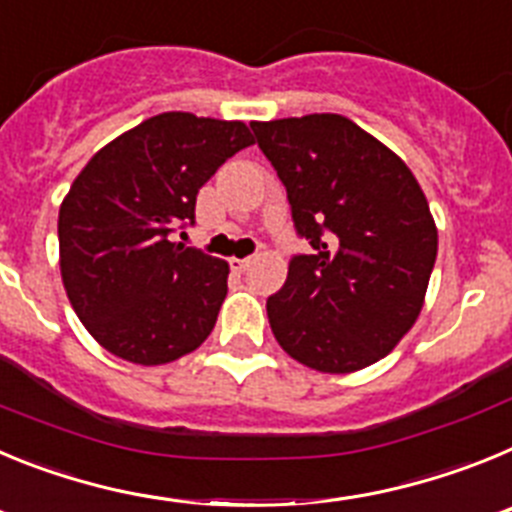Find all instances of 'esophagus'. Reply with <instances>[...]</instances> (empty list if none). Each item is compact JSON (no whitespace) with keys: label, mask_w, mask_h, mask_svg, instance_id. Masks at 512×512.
Wrapping results in <instances>:
<instances>
[{"label":"esophagus","mask_w":512,"mask_h":512,"mask_svg":"<svg viewBox=\"0 0 512 512\" xmlns=\"http://www.w3.org/2000/svg\"><path fill=\"white\" fill-rule=\"evenodd\" d=\"M253 264V259H230V269L233 271H246Z\"/></svg>","instance_id":"1"}]
</instances>
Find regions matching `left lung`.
Listing matches in <instances>:
<instances>
[{
    "mask_svg": "<svg viewBox=\"0 0 512 512\" xmlns=\"http://www.w3.org/2000/svg\"><path fill=\"white\" fill-rule=\"evenodd\" d=\"M287 187L312 253L266 300L271 333L300 364L351 374L377 364L418 320L438 230L408 164L343 115L251 122Z\"/></svg>",
    "mask_w": 512,
    "mask_h": 512,
    "instance_id": "obj_1",
    "label": "left lung"
}]
</instances>
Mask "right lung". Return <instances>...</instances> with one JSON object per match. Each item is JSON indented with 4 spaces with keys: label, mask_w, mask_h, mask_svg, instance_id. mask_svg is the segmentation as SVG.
I'll list each match as a JSON object with an SVG mask.
<instances>
[{
    "label": "right lung",
    "mask_w": 512,
    "mask_h": 512,
    "mask_svg": "<svg viewBox=\"0 0 512 512\" xmlns=\"http://www.w3.org/2000/svg\"><path fill=\"white\" fill-rule=\"evenodd\" d=\"M246 146V122L161 112L79 171L58 210V264L71 307L110 354L169 364L212 333L228 261L184 248L171 233L194 223L202 184Z\"/></svg>",
    "instance_id": "1"
}]
</instances>
